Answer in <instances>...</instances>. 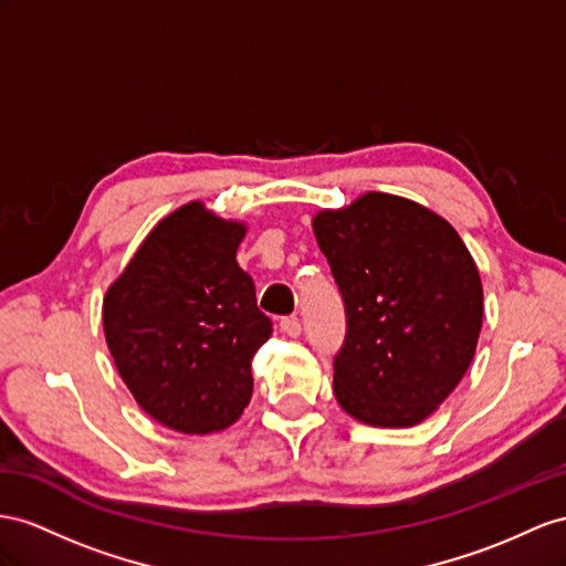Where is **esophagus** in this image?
<instances>
[{"instance_id": "esophagus-1", "label": "esophagus", "mask_w": 566, "mask_h": 566, "mask_svg": "<svg viewBox=\"0 0 566 566\" xmlns=\"http://www.w3.org/2000/svg\"><path fill=\"white\" fill-rule=\"evenodd\" d=\"M280 329L284 332L286 337H298L301 335V323L296 321V317H284V321L280 323Z\"/></svg>"}]
</instances>
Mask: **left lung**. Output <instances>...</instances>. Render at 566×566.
Segmentation results:
<instances>
[{
	"label": "left lung",
	"mask_w": 566,
	"mask_h": 566,
	"mask_svg": "<svg viewBox=\"0 0 566 566\" xmlns=\"http://www.w3.org/2000/svg\"><path fill=\"white\" fill-rule=\"evenodd\" d=\"M346 308L335 397L356 421L411 428L467 375L483 325L475 260L444 217L368 191L313 217Z\"/></svg>",
	"instance_id": "obj_1"
}]
</instances>
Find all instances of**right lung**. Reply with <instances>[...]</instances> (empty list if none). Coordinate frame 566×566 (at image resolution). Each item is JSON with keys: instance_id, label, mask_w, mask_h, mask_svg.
I'll use <instances>...</instances> for the list:
<instances>
[{"instance_id": "right-lung-1", "label": "right lung", "mask_w": 566, "mask_h": 566, "mask_svg": "<svg viewBox=\"0 0 566 566\" xmlns=\"http://www.w3.org/2000/svg\"><path fill=\"white\" fill-rule=\"evenodd\" d=\"M245 231L191 200L150 229L107 286L114 366L138 407L169 430H227L251 401V358L272 325L237 263Z\"/></svg>"}]
</instances>
